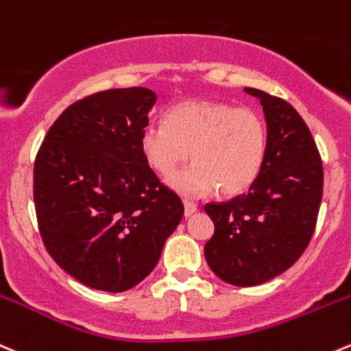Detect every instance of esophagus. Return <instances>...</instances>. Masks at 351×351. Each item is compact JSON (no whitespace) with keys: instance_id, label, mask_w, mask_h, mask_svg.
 I'll return each instance as SVG.
<instances>
[{"instance_id":"34e87169","label":"esophagus","mask_w":351,"mask_h":351,"mask_svg":"<svg viewBox=\"0 0 351 351\" xmlns=\"http://www.w3.org/2000/svg\"><path fill=\"white\" fill-rule=\"evenodd\" d=\"M183 207H185V217H190L192 214L197 213V206L193 202H189V200L183 202Z\"/></svg>"}]
</instances>
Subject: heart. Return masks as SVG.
Returning <instances> with one entry per match:
<instances>
[{"label": "heart", "mask_w": 351, "mask_h": 351, "mask_svg": "<svg viewBox=\"0 0 351 351\" xmlns=\"http://www.w3.org/2000/svg\"><path fill=\"white\" fill-rule=\"evenodd\" d=\"M145 162L162 176L175 173L169 186L185 197H200L219 189L223 195L243 193L261 173L267 151L264 120L250 108L221 101L192 99L169 108L162 125L149 123L141 132Z\"/></svg>", "instance_id": "obj_1"}]
</instances>
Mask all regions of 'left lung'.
<instances>
[{"label":"left lung","mask_w":351,"mask_h":351,"mask_svg":"<svg viewBox=\"0 0 351 351\" xmlns=\"http://www.w3.org/2000/svg\"><path fill=\"white\" fill-rule=\"evenodd\" d=\"M267 151L247 193L204 209L214 234L204 255L219 280L255 287L290 269L307 248L322 200V162L311 130L291 104L258 89Z\"/></svg>","instance_id":"obj_1"}]
</instances>
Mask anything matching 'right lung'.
<instances>
[{
  "mask_svg": "<svg viewBox=\"0 0 351 351\" xmlns=\"http://www.w3.org/2000/svg\"><path fill=\"white\" fill-rule=\"evenodd\" d=\"M156 101L145 87L93 94L60 114L37 152L40 237L58 266L94 290L120 293L145 280L183 217L138 145Z\"/></svg>",
  "mask_w": 351,
  "mask_h": 351,
  "instance_id": "obj_1",
  "label": "right lung"
}]
</instances>
